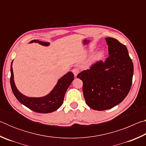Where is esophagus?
<instances>
[{
	"mask_svg": "<svg viewBox=\"0 0 146 146\" xmlns=\"http://www.w3.org/2000/svg\"><path fill=\"white\" fill-rule=\"evenodd\" d=\"M79 70L78 68H73V70H72V72L73 73V74H74V75H75V76H76V75H78V73H79Z\"/></svg>",
	"mask_w": 146,
	"mask_h": 146,
	"instance_id": "esophagus-1",
	"label": "esophagus"
}]
</instances>
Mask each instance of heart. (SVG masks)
<instances>
[{
	"instance_id": "heart-1",
	"label": "heart",
	"mask_w": 146,
	"mask_h": 146,
	"mask_svg": "<svg viewBox=\"0 0 146 146\" xmlns=\"http://www.w3.org/2000/svg\"><path fill=\"white\" fill-rule=\"evenodd\" d=\"M102 53H98L97 55H95V58H96V59H98V58H101V56H102Z\"/></svg>"
}]
</instances>
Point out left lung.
Segmentation results:
<instances>
[{
    "label": "left lung",
    "mask_w": 146,
    "mask_h": 146,
    "mask_svg": "<svg viewBox=\"0 0 146 146\" xmlns=\"http://www.w3.org/2000/svg\"><path fill=\"white\" fill-rule=\"evenodd\" d=\"M109 56L98 61L76 77L83 82V94L89 107L109 110L126 97L132 84L133 64L126 46L117 39L108 37Z\"/></svg>",
    "instance_id": "1"
}]
</instances>
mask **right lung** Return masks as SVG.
<instances>
[{"label":"right lung","mask_w":146,"mask_h":146,"mask_svg":"<svg viewBox=\"0 0 146 146\" xmlns=\"http://www.w3.org/2000/svg\"><path fill=\"white\" fill-rule=\"evenodd\" d=\"M32 42H37L45 46L49 45V42H44L38 40L30 41V43ZM12 62L11 65V87L14 95L20 102L33 111L40 113L53 112L60 107L63 103L66 91L74 79V75L72 72L70 71L59 79L55 88L48 95L40 98L28 97L23 95L16 88L13 79Z\"/></svg>","instance_id":"add662e5"}]
</instances>
